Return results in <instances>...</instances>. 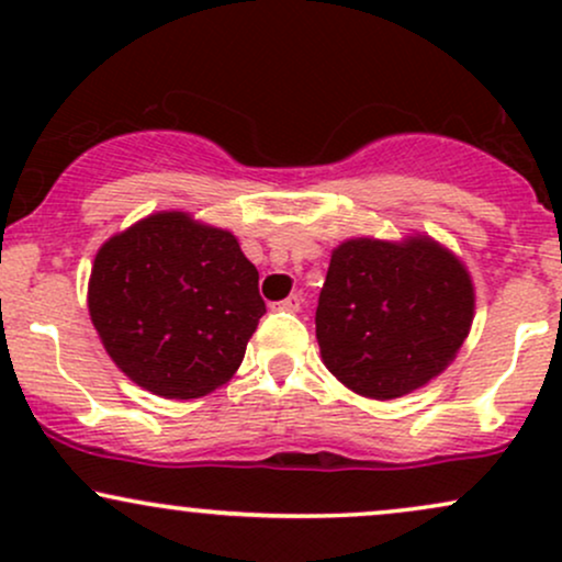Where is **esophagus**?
<instances>
[{"mask_svg": "<svg viewBox=\"0 0 562 562\" xmlns=\"http://www.w3.org/2000/svg\"><path fill=\"white\" fill-rule=\"evenodd\" d=\"M301 303H303L301 295H299V293H293V295H288L285 301L272 303V308H274V312H299Z\"/></svg>", "mask_w": 562, "mask_h": 562, "instance_id": "esophagus-1", "label": "esophagus"}]
</instances>
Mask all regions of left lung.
<instances>
[{
    "mask_svg": "<svg viewBox=\"0 0 562 562\" xmlns=\"http://www.w3.org/2000/svg\"><path fill=\"white\" fill-rule=\"evenodd\" d=\"M475 293L465 263L430 237L333 250L319 293L322 362L367 398H398L441 375L465 344Z\"/></svg>",
    "mask_w": 562,
    "mask_h": 562,
    "instance_id": "8db88e82",
    "label": "left lung"
}]
</instances>
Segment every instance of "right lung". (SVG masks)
<instances>
[{
	"mask_svg": "<svg viewBox=\"0 0 562 562\" xmlns=\"http://www.w3.org/2000/svg\"><path fill=\"white\" fill-rule=\"evenodd\" d=\"M263 314L259 272L237 237L182 211L142 218L94 256V330L156 396L198 398L227 383Z\"/></svg>",
	"mask_w": 562,
	"mask_h": 562,
	"instance_id": "add662e5",
	"label": "right lung"
}]
</instances>
